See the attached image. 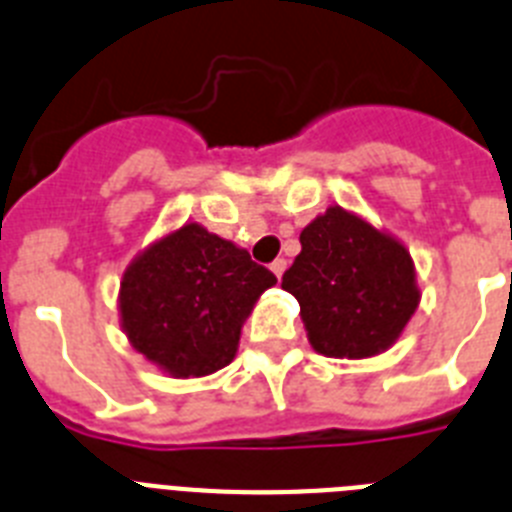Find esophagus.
Masks as SVG:
<instances>
[{"instance_id": "1", "label": "esophagus", "mask_w": 512, "mask_h": 512, "mask_svg": "<svg viewBox=\"0 0 512 512\" xmlns=\"http://www.w3.org/2000/svg\"><path fill=\"white\" fill-rule=\"evenodd\" d=\"M269 269L274 271V277H277V279H282L284 269H287V261H284V259H277V261H274V264L269 266Z\"/></svg>"}]
</instances>
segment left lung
Listing matches in <instances>:
<instances>
[{
    "mask_svg": "<svg viewBox=\"0 0 512 512\" xmlns=\"http://www.w3.org/2000/svg\"><path fill=\"white\" fill-rule=\"evenodd\" d=\"M282 289L300 302L307 341L330 359H372L395 346L420 305L405 243L333 205L300 233Z\"/></svg>",
    "mask_w": 512,
    "mask_h": 512,
    "instance_id": "obj_1",
    "label": "left lung"
}]
</instances>
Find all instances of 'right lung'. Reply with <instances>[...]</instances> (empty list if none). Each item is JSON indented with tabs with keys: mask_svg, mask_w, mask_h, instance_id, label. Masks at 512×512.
Listing matches in <instances>:
<instances>
[{
	"mask_svg": "<svg viewBox=\"0 0 512 512\" xmlns=\"http://www.w3.org/2000/svg\"><path fill=\"white\" fill-rule=\"evenodd\" d=\"M274 284L277 277L246 248L184 223L122 271V333L169 377H207L235 359L243 323Z\"/></svg>",
	"mask_w": 512,
	"mask_h": 512,
	"instance_id": "add662e5",
	"label": "right lung"
}]
</instances>
